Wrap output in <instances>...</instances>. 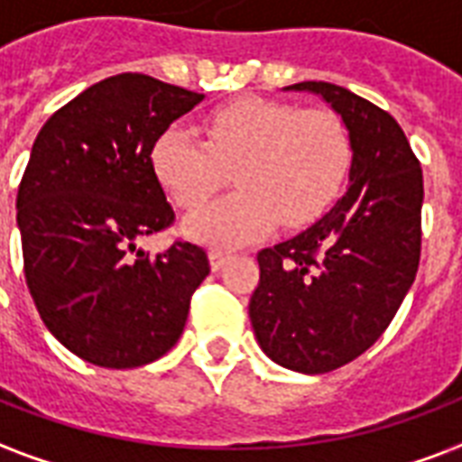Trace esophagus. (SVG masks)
Segmentation results:
<instances>
[{"label": "esophagus", "instance_id": "34e87169", "mask_svg": "<svg viewBox=\"0 0 462 462\" xmlns=\"http://www.w3.org/2000/svg\"><path fill=\"white\" fill-rule=\"evenodd\" d=\"M208 259H210V269H213V272H220L222 266L227 264V254H225V252H220V249H210V252H208Z\"/></svg>", "mask_w": 462, "mask_h": 462}]
</instances>
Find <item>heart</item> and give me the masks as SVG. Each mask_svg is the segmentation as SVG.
<instances>
[{"mask_svg": "<svg viewBox=\"0 0 462 462\" xmlns=\"http://www.w3.org/2000/svg\"><path fill=\"white\" fill-rule=\"evenodd\" d=\"M203 136L171 125L156 136L152 169L180 208H197L233 169L237 194L190 213L183 232L210 247H242L274 230L309 225L333 205L350 171L343 122L320 109L247 97L215 109Z\"/></svg>", "mask_w": 462, "mask_h": 462, "instance_id": "1", "label": "heart"}]
</instances>
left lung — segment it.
I'll return each instance as SVG.
<instances>
[{"label":"left lung","mask_w":462,"mask_h":462,"mask_svg":"<svg viewBox=\"0 0 462 462\" xmlns=\"http://www.w3.org/2000/svg\"><path fill=\"white\" fill-rule=\"evenodd\" d=\"M350 139L347 190L320 220L259 252L249 320L259 347L286 370L323 374L387 330L421 254L423 176L396 119L340 85L306 80Z\"/></svg>","instance_id":"8db88e82"}]
</instances>
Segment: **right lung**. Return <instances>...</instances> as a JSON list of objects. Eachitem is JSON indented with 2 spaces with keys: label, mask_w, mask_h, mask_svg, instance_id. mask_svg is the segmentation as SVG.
<instances>
[{
  "label": "right lung",
  "mask_w": 462,
  "mask_h": 462,
  "mask_svg": "<svg viewBox=\"0 0 462 462\" xmlns=\"http://www.w3.org/2000/svg\"><path fill=\"white\" fill-rule=\"evenodd\" d=\"M203 97L115 75L58 109L31 146L16 196L26 286L51 336L80 360L129 370L179 343L208 254L176 242L152 257L139 240L173 220L153 142Z\"/></svg>",
  "instance_id": "right-lung-1"
}]
</instances>
